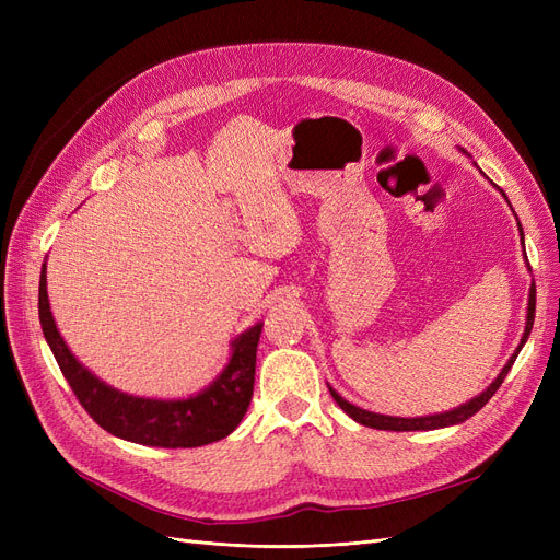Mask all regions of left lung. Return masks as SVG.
Masks as SVG:
<instances>
[{
    "mask_svg": "<svg viewBox=\"0 0 560 560\" xmlns=\"http://www.w3.org/2000/svg\"><path fill=\"white\" fill-rule=\"evenodd\" d=\"M465 151V149H463ZM500 194L504 196V200H506V194L500 189ZM510 202V200H506ZM512 208V206H510ZM518 233H521V241H523V229H521V224H518ZM525 252V249H523ZM525 266H528V270H530V264H528V257H525ZM533 322H535V282L530 284V292H528V313H525V329H523V336H521V341H518V346H516V350H514V354L510 360H506V364L502 366V371L498 374V378L490 383L481 395H477L474 399H469V401H465V404H460V406H455V409H451V411H444V413H432V416H418V418H399V416H383V413H374V411H366V409H360V406H354V404H350V401H346L341 395L336 393V389L329 385V393H331V397L336 399V404L341 406V409L354 420V422H360V425H366V428H374V430H393V432H416V430H439V428H451V425H460V422H465L467 418H471L474 413L477 411H481L483 406L488 404V399L493 397L495 393H498V387L502 385V381H504V376L510 374V369L514 366V362H516V358H518V352H521V348L525 346V341H528V336H530V329H533Z\"/></svg>",
    "mask_w": 560,
    "mask_h": 560,
    "instance_id": "1",
    "label": "left lung"
}]
</instances>
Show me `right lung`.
Here are the masks:
<instances>
[{"instance_id": "obj_1", "label": "right lung", "mask_w": 560, "mask_h": 560, "mask_svg": "<svg viewBox=\"0 0 560 560\" xmlns=\"http://www.w3.org/2000/svg\"><path fill=\"white\" fill-rule=\"evenodd\" d=\"M39 322L62 376L100 428L132 444L196 448L229 436L241 425L254 393V366L264 322L231 341V358L200 393L182 399L128 395L83 366L60 336L46 292V264L39 278Z\"/></svg>"}]
</instances>
